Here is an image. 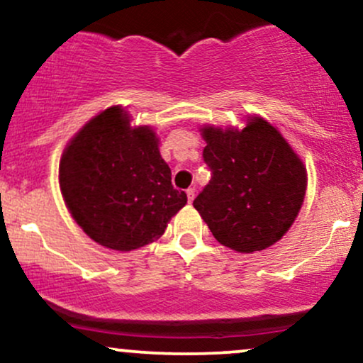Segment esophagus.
<instances>
[{"label": "esophagus", "instance_id": "34e87169", "mask_svg": "<svg viewBox=\"0 0 363 363\" xmlns=\"http://www.w3.org/2000/svg\"><path fill=\"white\" fill-rule=\"evenodd\" d=\"M186 194H187V201H189V203H193V199H194V194H196L194 187H189V189L186 191Z\"/></svg>", "mask_w": 363, "mask_h": 363}]
</instances>
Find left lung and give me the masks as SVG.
<instances>
[{"label": "left lung", "instance_id": "obj_1", "mask_svg": "<svg viewBox=\"0 0 363 363\" xmlns=\"http://www.w3.org/2000/svg\"><path fill=\"white\" fill-rule=\"evenodd\" d=\"M211 181L193 206L220 244L256 252L277 244L301 211L307 189L302 158L273 124L249 116L242 129H201Z\"/></svg>", "mask_w": 363, "mask_h": 363}]
</instances>
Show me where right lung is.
<instances>
[{"label":"right lung","instance_id":"right-lung-1","mask_svg":"<svg viewBox=\"0 0 363 363\" xmlns=\"http://www.w3.org/2000/svg\"><path fill=\"white\" fill-rule=\"evenodd\" d=\"M150 126H131L121 106L102 111L66 145L60 187L66 208L86 235L114 251L140 249L164 235L187 203Z\"/></svg>","mask_w":363,"mask_h":363}]
</instances>
